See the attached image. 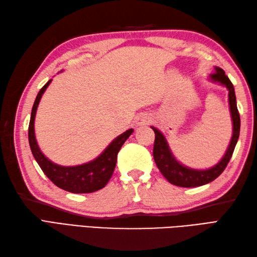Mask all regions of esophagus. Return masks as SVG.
Instances as JSON below:
<instances>
[{"mask_svg":"<svg viewBox=\"0 0 257 257\" xmlns=\"http://www.w3.org/2000/svg\"><path fill=\"white\" fill-rule=\"evenodd\" d=\"M152 122V117L148 113H141L137 118V123L139 125H146Z\"/></svg>","mask_w":257,"mask_h":257,"instance_id":"obj_1","label":"esophagus"}]
</instances>
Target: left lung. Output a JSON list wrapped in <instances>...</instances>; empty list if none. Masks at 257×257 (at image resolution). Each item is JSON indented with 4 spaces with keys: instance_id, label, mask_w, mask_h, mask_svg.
I'll return each mask as SVG.
<instances>
[{
    "instance_id": "8db88e82",
    "label": "left lung",
    "mask_w": 257,
    "mask_h": 257,
    "mask_svg": "<svg viewBox=\"0 0 257 257\" xmlns=\"http://www.w3.org/2000/svg\"><path fill=\"white\" fill-rule=\"evenodd\" d=\"M215 73L210 75L212 80L221 83L228 89V101H230V109L233 120V137L231 144L228 146L226 154L222 158V160L216 166L209 169V170H192L182 165L174 159L170 149H169L166 138L159 130L152 127L156 134L154 144V158L157 167L169 182L183 188H194L206 184L215 180L220 174L224 171L227 163L230 162L231 157L235 149L236 143L239 136V127H241V119L236 106V97L234 91L233 84L225 75L224 70L220 67H215Z\"/></svg>"
}]
</instances>
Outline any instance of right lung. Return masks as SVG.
Instances as JSON below:
<instances>
[{"instance_id":"right-lung-1","label":"right lung","mask_w":257,"mask_h":257,"mask_svg":"<svg viewBox=\"0 0 257 257\" xmlns=\"http://www.w3.org/2000/svg\"><path fill=\"white\" fill-rule=\"evenodd\" d=\"M52 79L42 87V89L36 96L34 105L32 108L31 120L29 125V143L32 154L37 161L38 166L46 174V177L56 185L65 191L72 193H90L102 189L110 180L114 167L117 162V155L124 144V141L129 138V136L134 133V129H129L114 139L109 145L102 154L96 158L94 161L81 166L75 167H62L55 165L50 161L42 154L38 148L35 134H34V119L36 109L40 102L42 95L44 94L47 86L51 84Z\"/></svg>"}]
</instances>
